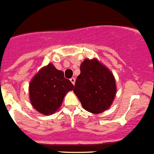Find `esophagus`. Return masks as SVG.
I'll return each mask as SVG.
<instances>
[{
	"instance_id": "1",
	"label": "esophagus",
	"mask_w": 154,
	"mask_h": 154,
	"mask_svg": "<svg viewBox=\"0 0 154 154\" xmlns=\"http://www.w3.org/2000/svg\"><path fill=\"white\" fill-rule=\"evenodd\" d=\"M70 82H72V85H75V78H72V79H70Z\"/></svg>"
}]
</instances>
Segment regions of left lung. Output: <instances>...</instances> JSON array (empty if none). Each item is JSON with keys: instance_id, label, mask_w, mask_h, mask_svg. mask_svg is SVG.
<instances>
[{"instance_id": "obj_1", "label": "left lung", "mask_w": 154, "mask_h": 154, "mask_svg": "<svg viewBox=\"0 0 154 154\" xmlns=\"http://www.w3.org/2000/svg\"><path fill=\"white\" fill-rule=\"evenodd\" d=\"M73 91L88 112L100 114L109 109L116 95L113 73L97 58L85 59L80 66Z\"/></svg>"}]
</instances>
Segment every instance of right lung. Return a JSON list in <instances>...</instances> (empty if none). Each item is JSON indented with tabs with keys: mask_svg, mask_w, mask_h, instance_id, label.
<instances>
[{
	"mask_svg": "<svg viewBox=\"0 0 154 154\" xmlns=\"http://www.w3.org/2000/svg\"><path fill=\"white\" fill-rule=\"evenodd\" d=\"M73 85L64 78L63 71L52 63L42 67L30 81L29 97L33 107L45 115H52L60 107L66 93Z\"/></svg>",
	"mask_w": 154,
	"mask_h": 154,
	"instance_id": "right-lung-1",
	"label": "right lung"
}]
</instances>
